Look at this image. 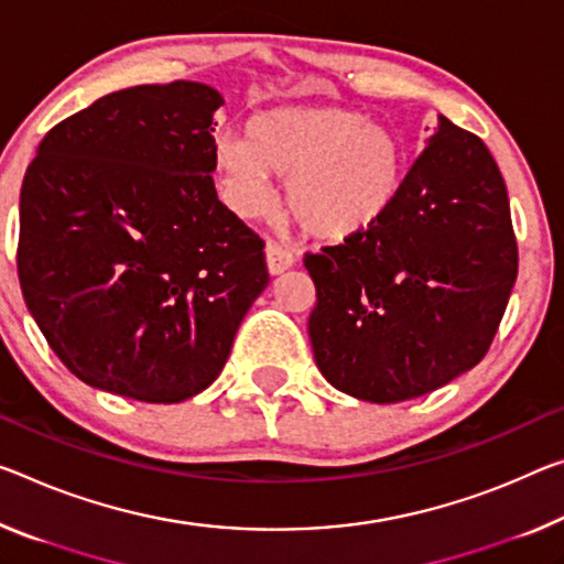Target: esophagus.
<instances>
[{"mask_svg": "<svg viewBox=\"0 0 564 564\" xmlns=\"http://www.w3.org/2000/svg\"><path fill=\"white\" fill-rule=\"evenodd\" d=\"M265 263H268V271L271 275H281L283 271H289V268L296 263V258H293L291 250H285L279 243H268L265 246Z\"/></svg>", "mask_w": 564, "mask_h": 564, "instance_id": "1", "label": "esophagus"}]
</instances>
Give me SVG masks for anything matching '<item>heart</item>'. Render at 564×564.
<instances>
[{"mask_svg": "<svg viewBox=\"0 0 564 564\" xmlns=\"http://www.w3.org/2000/svg\"><path fill=\"white\" fill-rule=\"evenodd\" d=\"M248 140L223 135L216 165L238 213L263 210L271 177L303 234L346 240L369 230L394 203L404 155L387 124L336 107H275L248 122Z\"/></svg>", "mask_w": 564, "mask_h": 564, "instance_id": "heart-1", "label": "heart"}]
</instances>
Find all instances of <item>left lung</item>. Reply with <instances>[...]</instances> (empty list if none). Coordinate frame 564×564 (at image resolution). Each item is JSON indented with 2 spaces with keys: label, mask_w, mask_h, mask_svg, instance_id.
Instances as JSON below:
<instances>
[{
  "label": "left lung",
  "mask_w": 564,
  "mask_h": 564,
  "mask_svg": "<svg viewBox=\"0 0 564 564\" xmlns=\"http://www.w3.org/2000/svg\"><path fill=\"white\" fill-rule=\"evenodd\" d=\"M314 359L344 394L397 404L485 359L517 281L502 173L485 142L440 115L391 208L306 253Z\"/></svg>",
  "instance_id": "obj_1"
}]
</instances>
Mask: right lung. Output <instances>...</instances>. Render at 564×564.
I'll list each match as a JSON object with an SVG mask.
<instances>
[{
    "label": "right lung",
    "mask_w": 564,
    "mask_h": 564,
    "mask_svg": "<svg viewBox=\"0 0 564 564\" xmlns=\"http://www.w3.org/2000/svg\"><path fill=\"white\" fill-rule=\"evenodd\" d=\"M218 89L138 85L55 124L24 173L17 271L59 361L177 404L218 379L268 285L263 240L218 200Z\"/></svg>",
    "instance_id": "right-lung-1"
}]
</instances>
